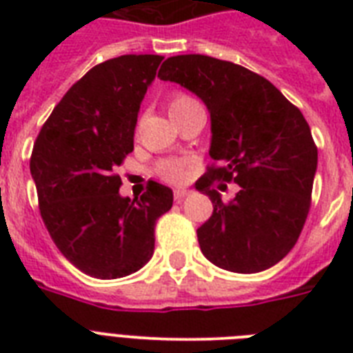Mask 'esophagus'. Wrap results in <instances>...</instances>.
Listing matches in <instances>:
<instances>
[{
	"label": "esophagus",
	"instance_id": "34e87169",
	"mask_svg": "<svg viewBox=\"0 0 353 353\" xmlns=\"http://www.w3.org/2000/svg\"><path fill=\"white\" fill-rule=\"evenodd\" d=\"M188 196V190H185V188H177L176 192H174V199L176 201H181L183 198H187Z\"/></svg>",
	"mask_w": 353,
	"mask_h": 353
}]
</instances>
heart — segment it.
Instances as JSON below:
<instances>
[{"mask_svg": "<svg viewBox=\"0 0 353 353\" xmlns=\"http://www.w3.org/2000/svg\"><path fill=\"white\" fill-rule=\"evenodd\" d=\"M196 104H199V102L194 97L187 95V93H176L168 101V112H170V115H176L177 112H183V110L196 106ZM157 172L168 183H179L187 177V166L181 161H163Z\"/></svg>", "mask_w": 353, "mask_h": 353, "instance_id": "b5f03b06", "label": "heart"}]
</instances>
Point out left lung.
Returning <instances> with one entry per match:
<instances>
[{
    "label": "left lung",
    "mask_w": 353,
    "mask_h": 353,
    "mask_svg": "<svg viewBox=\"0 0 353 353\" xmlns=\"http://www.w3.org/2000/svg\"><path fill=\"white\" fill-rule=\"evenodd\" d=\"M157 77L181 84L209 108L214 165L196 188L214 210L198 229L201 252L232 273L273 268L295 247L312 205L317 146L310 124L268 79L238 63L179 54ZM214 181H234L241 192L223 204Z\"/></svg>",
    "instance_id": "left-lung-1"
}]
</instances>
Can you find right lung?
I'll use <instances>...</instances> for the list:
<instances>
[{"label": "right lung", "mask_w": 353, "mask_h": 353, "mask_svg": "<svg viewBox=\"0 0 353 353\" xmlns=\"http://www.w3.org/2000/svg\"><path fill=\"white\" fill-rule=\"evenodd\" d=\"M163 57L124 54L74 82L41 126L30 155L41 220L54 245L82 273L112 280L154 254L155 221L172 209L168 187L150 181L122 198L117 168L133 152L144 93Z\"/></svg>", "instance_id": "obj_1"}]
</instances>
